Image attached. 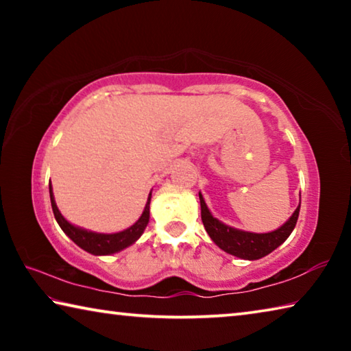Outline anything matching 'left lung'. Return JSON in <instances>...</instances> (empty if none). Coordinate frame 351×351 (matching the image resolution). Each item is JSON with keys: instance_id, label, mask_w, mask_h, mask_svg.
<instances>
[{"instance_id": "left-lung-1", "label": "left lung", "mask_w": 351, "mask_h": 351, "mask_svg": "<svg viewBox=\"0 0 351 351\" xmlns=\"http://www.w3.org/2000/svg\"><path fill=\"white\" fill-rule=\"evenodd\" d=\"M199 203L201 219H203L206 232L209 234L212 241L215 243L219 249H223L224 252L235 255V257L243 260H258L280 246L294 230L300 212L299 203L297 209L293 212V215H291L288 221H285L280 228L272 230V232L257 234L237 229L232 228V226H228L223 221H219L218 218L212 215V212L209 210V207H207L201 192Z\"/></svg>"}]
</instances>
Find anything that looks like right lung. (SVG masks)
I'll return each mask as SVG.
<instances>
[{
    "label": "right lung",
    "mask_w": 351,
    "mask_h": 351,
    "mask_svg": "<svg viewBox=\"0 0 351 351\" xmlns=\"http://www.w3.org/2000/svg\"><path fill=\"white\" fill-rule=\"evenodd\" d=\"M49 197H51V206L52 212H54V217L57 219L58 226H60L62 230L66 234L71 240H73L77 246L82 247L83 251L90 252L93 255H111L116 252H121L122 249L132 246L133 243L141 239V235L144 234L148 221H150V201H152V192L147 198V204L144 207V212L139 217L138 221L130 228L121 230V232L116 234H100V232H93V230L79 228V226H74L69 223L66 218H64L58 207L56 204L54 193H52V186L49 184Z\"/></svg>",
    "instance_id": "add662e5"
}]
</instances>
